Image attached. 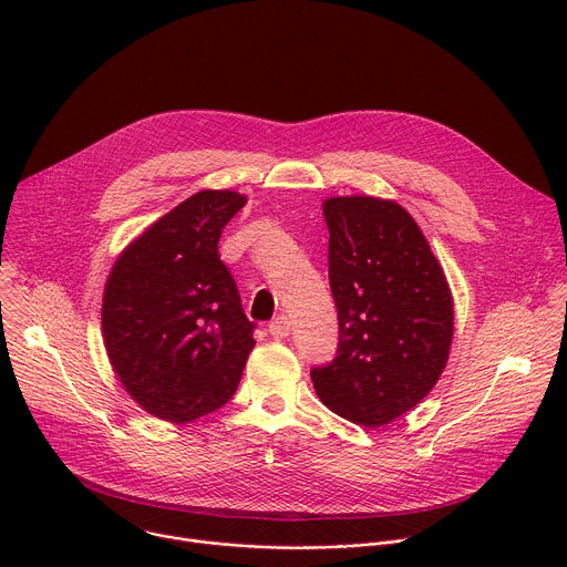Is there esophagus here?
<instances>
[{"label":"esophagus","mask_w":567,"mask_h":567,"mask_svg":"<svg viewBox=\"0 0 567 567\" xmlns=\"http://www.w3.org/2000/svg\"><path fill=\"white\" fill-rule=\"evenodd\" d=\"M269 334H271L274 339H287V337L291 334V320H289L285 313L276 316V318L269 322Z\"/></svg>","instance_id":"34e87169"}]
</instances>
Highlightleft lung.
<instances>
[{"mask_svg":"<svg viewBox=\"0 0 567 567\" xmlns=\"http://www.w3.org/2000/svg\"><path fill=\"white\" fill-rule=\"evenodd\" d=\"M330 287L339 348L311 368L316 394L343 420L377 429L437 383L453 339V296L417 221L390 199L332 197Z\"/></svg>","mask_w":567,"mask_h":567,"instance_id":"left-lung-1","label":"left lung"}]
</instances>
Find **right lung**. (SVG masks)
Segmentation results:
<instances>
[{"label":"right lung","mask_w":567,"mask_h":567,"mask_svg":"<svg viewBox=\"0 0 567 567\" xmlns=\"http://www.w3.org/2000/svg\"><path fill=\"white\" fill-rule=\"evenodd\" d=\"M245 204L233 190L195 193L112 267L107 357L130 396L158 420L184 424L221 409L256 346V326L217 254L221 228Z\"/></svg>","instance_id":"right-lung-1"}]
</instances>
